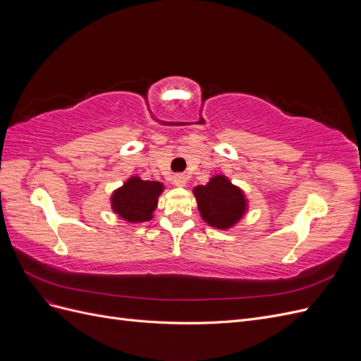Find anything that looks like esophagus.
I'll list each match as a JSON object with an SVG mask.
<instances>
[{
	"label": "esophagus",
	"instance_id": "esophagus-1",
	"mask_svg": "<svg viewBox=\"0 0 361 361\" xmlns=\"http://www.w3.org/2000/svg\"><path fill=\"white\" fill-rule=\"evenodd\" d=\"M187 180H188V178L185 176L183 173L174 174V176H173V183L176 185V187H185V185H187Z\"/></svg>",
	"mask_w": 361,
	"mask_h": 361
}]
</instances>
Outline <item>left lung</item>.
<instances>
[{"label": "left lung", "mask_w": 361, "mask_h": 361, "mask_svg": "<svg viewBox=\"0 0 361 361\" xmlns=\"http://www.w3.org/2000/svg\"><path fill=\"white\" fill-rule=\"evenodd\" d=\"M203 220L216 228L233 227L247 212V199L241 188L223 174H216L206 185L194 190Z\"/></svg>", "instance_id": "8db88e82"}]
</instances>
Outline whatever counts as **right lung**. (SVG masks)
Instances as JSON below:
<instances>
[{
	"label": "right lung",
	"instance_id": "add662e5",
	"mask_svg": "<svg viewBox=\"0 0 361 361\" xmlns=\"http://www.w3.org/2000/svg\"><path fill=\"white\" fill-rule=\"evenodd\" d=\"M162 191L164 185L161 182L133 176L123 183V187L113 192L111 207L120 218L129 223L149 221L157 209L158 197Z\"/></svg>",
	"mask_w": 361,
	"mask_h": 361
}]
</instances>
